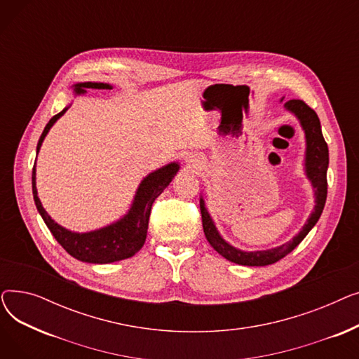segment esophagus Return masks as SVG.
Returning a JSON list of instances; mask_svg holds the SVG:
<instances>
[{
  "label": "esophagus",
  "mask_w": 359,
  "mask_h": 359,
  "mask_svg": "<svg viewBox=\"0 0 359 359\" xmlns=\"http://www.w3.org/2000/svg\"><path fill=\"white\" fill-rule=\"evenodd\" d=\"M186 161L189 163V164H192V165H198L199 164V161H198V158L195 156H189V157L186 158Z\"/></svg>",
  "instance_id": "34e87169"
}]
</instances>
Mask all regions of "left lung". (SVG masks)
<instances>
[{
	"instance_id": "obj_1",
	"label": "left lung",
	"mask_w": 359,
	"mask_h": 359,
	"mask_svg": "<svg viewBox=\"0 0 359 359\" xmlns=\"http://www.w3.org/2000/svg\"><path fill=\"white\" fill-rule=\"evenodd\" d=\"M285 109L292 111L294 115L299 119L301 126L306 130V141H307V151H306V172L309 179L313 183L314 195H316V206L314 212L310 215L307 224L303 227L291 241L282 244L279 248L271 250H260V252H243L229 243H225L222 237L218 234L215 225L205 208L203 199H201V214H202V227L206 240L210 241L214 250H217L222 257L230 262L237 263V265L244 266H266L272 263L285 257L291 253L298 244L304 240V237L310 233L318 221L320 215L323 212L326 198H327V165H329V148L322 134V126L317 113L303 100L292 99L285 103Z\"/></svg>"
}]
</instances>
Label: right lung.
Here are the masks:
<instances>
[{"instance_id": "add662e5", "label": "right lung", "mask_w": 359, "mask_h": 359, "mask_svg": "<svg viewBox=\"0 0 359 359\" xmlns=\"http://www.w3.org/2000/svg\"><path fill=\"white\" fill-rule=\"evenodd\" d=\"M86 88H102V90H110L111 86L104 83H80L75 84V93L83 94L86 93ZM67 109L60 111L58 115H55L48 125L45 126L42 135L37 142V153H39L41 145L52 128V125L58 121ZM179 164L172 163L167 164L157 172L148 175L140 184L134 203H132L129 212L119 219L118 222L107 225L104 229H100L97 231L91 233H71L67 229L61 227L56 224L43 210V206L37 198L36 191V168L33 167L32 173V191H33V199L36 203V208L42 215L48 229L50 230L52 236L56 238L61 246L68 252L72 257L79 259L81 262L88 263H111L123 260L128 257H132L137 252L141 250L147 238V230H148V221L151 214V206L153 202L161 195V192L173 180L175 175L177 173Z\"/></svg>"}]
</instances>
